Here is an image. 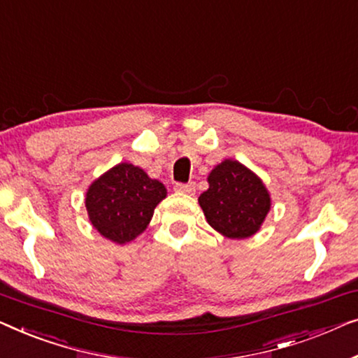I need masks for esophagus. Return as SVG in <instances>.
<instances>
[{"instance_id": "34e87169", "label": "esophagus", "mask_w": 358, "mask_h": 358, "mask_svg": "<svg viewBox=\"0 0 358 358\" xmlns=\"http://www.w3.org/2000/svg\"><path fill=\"white\" fill-rule=\"evenodd\" d=\"M173 189L178 191V193L193 194L196 191V183H194V181H189V183H175Z\"/></svg>"}]
</instances>
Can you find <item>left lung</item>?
<instances>
[{
  "label": "left lung",
  "instance_id": "8db88e82",
  "mask_svg": "<svg viewBox=\"0 0 358 358\" xmlns=\"http://www.w3.org/2000/svg\"><path fill=\"white\" fill-rule=\"evenodd\" d=\"M199 204L210 227L229 238H246L259 230L271 208L268 189L236 160H224L209 175Z\"/></svg>",
  "mask_w": 358,
  "mask_h": 358
}]
</instances>
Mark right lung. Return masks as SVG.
<instances>
[{
  "instance_id": "obj_1",
  "label": "right lung",
  "mask_w": 358,
  "mask_h": 358,
  "mask_svg": "<svg viewBox=\"0 0 358 358\" xmlns=\"http://www.w3.org/2000/svg\"><path fill=\"white\" fill-rule=\"evenodd\" d=\"M165 196L167 189L160 181L150 180L139 167L120 164L90 185L85 208L100 235L128 243L148 227Z\"/></svg>"
}]
</instances>
